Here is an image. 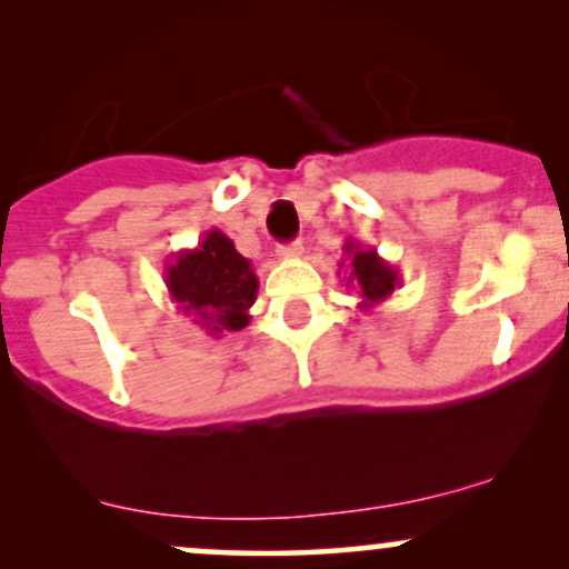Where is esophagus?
I'll return each instance as SVG.
<instances>
[{
  "label": "esophagus",
  "mask_w": 569,
  "mask_h": 569,
  "mask_svg": "<svg viewBox=\"0 0 569 569\" xmlns=\"http://www.w3.org/2000/svg\"><path fill=\"white\" fill-rule=\"evenodd\" d=\"M302 251H305V246L299 243V240H293V243H286V246H278L280 259H297V257H302Z\"/></svg>",
  "instance_id": "1"
}]
</instances>
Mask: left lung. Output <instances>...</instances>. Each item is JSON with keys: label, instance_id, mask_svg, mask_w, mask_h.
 Returning a JSON list of instances; mask_svg holds the SVG:
<instances>
[{"label": "left lung", "instance_id": "obj_1", "mask_svg": "<svg viewBox=\"0 0 569 569\" xmlns=\"http://www.w3.org/2000/svg\"><path fill=\"white\" fill-rule=\"evenodd\" d=\"M342 251L345 259L339 262L337 276H345V286L358 291V297H361L358 310H375L385 299L393 297V291L401 286V276H398L393 264L385 262L380 253H377V248H367L358 243L356 238H348Z\"/></svg>", "mask_w": 569, "mask_h": 569}]
</instances>
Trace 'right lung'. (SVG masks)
Instances as JSON below:
<instances>
[{
	"label": "right lung",
	"instance_id": "1",
	"mask_svg": "<svg viewBox=\"0 0 569 569\" xmlns=\"http://www.w3.org/2000/svg\"><path fill=\"white\" fill-rule=\"evenodd\" d=\"M166 289L176 310L192 316L206 335L246 329L259 278L224 232L208 230L194 248H181L166 264Z\"/></svg>",
	"mask_w": 569,
	"mask_h": 569
}]
</instances>
